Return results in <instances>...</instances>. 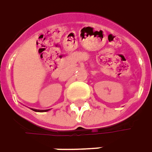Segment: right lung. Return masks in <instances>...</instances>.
<instances>
[{"label":"right lung","instance_id":"obj_1","mask_svg":"<svg viewBox=\"0 0 152 152\" xmlns=\"http://www.w3.org/2000/svg\"><path fill=\"white\" fill-rule=\"evenodd\" d=\"M34 110V111H40V110ZM42 111V110H41ZM43 111V110H42ZM45 111H47V110H45Z\"/></svg>","mask_w":152,"mask_h":152}]
</instances>
